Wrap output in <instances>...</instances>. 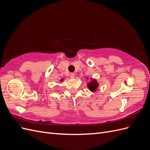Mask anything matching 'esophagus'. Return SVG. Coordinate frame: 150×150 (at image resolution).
<instances>
[{"label":"esophagus","instance_id":"1","mask_svg":"<svg viewBox=\"0 0 150 150\" xmlns=\"http://www.w3.org/2000/svg\"><path fill=\"white\" fill-rule=\"evenodd\" d=\"M70 78L71 79H74L75 78V74L74 73H71L70 74Z\"/></svg>","mask_w":150,"mask_h":150}]
</instances>
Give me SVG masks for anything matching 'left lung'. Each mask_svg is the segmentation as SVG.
I'll return each instance as SVG.
<instances>
[{"label": "left lung", "mask_w": 150, "mask_h": 150, "mask_svg": "<svg viewBox=\"0 0 150 150\" xmlns=\"http://www.w3.org/2000/svg\"><path fill=\"white\" fill-rule=\"evenodd\" d=\"M89 78H87V79ZM90 81L87 84V87L91 92H96L98 88L99 87V84L98 83V81L96 79H93L92 78H90Z\"/></svg>", "instance_id": "1"}]
</instances>
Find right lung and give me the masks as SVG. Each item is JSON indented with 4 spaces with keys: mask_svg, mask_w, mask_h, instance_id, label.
Masks as SVG:
<instances>
[{
    "mask_svg": "<svg viewBox=\"0 0 150 150\" xmlns=\"http://www.w3.org/2000/svg\"><path fill=\"white\" fill-rule=\"evenodd\" d=\"M63 81H64V79H61L59 81H60V82H62Z\"/></svg>",
    "mask_w": 150,
    "mask_h": 150,
    "instance_id": "add662e5",
    "label": "right lung"
}]
</instances>
